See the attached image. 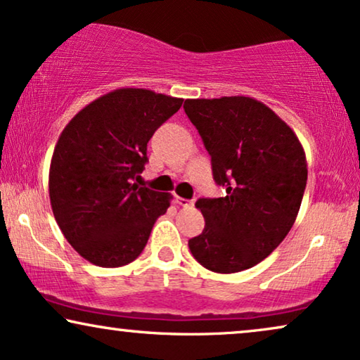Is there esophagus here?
Returning a JSON list of instances; mask_svg holds the SVG:
<instances>
[{
	"mask_svg": "<svg viewBox=\"0 0 360 360\" xmlns=\"http://www.w3.org/2000/svg\"><path fill=\"white\" fill-rule=\"evenodd\" d=\"M176 203H179L180 207H184V208L193 207V202H191V200H186V198H181V197H176Z\"/></svg>",
	"mask_w": 360,
	"mask_h": 360,
	"instance_id": "esophagus-1",
	"label": "esophagus"
}]
</instances>
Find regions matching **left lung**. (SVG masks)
Wrapping results in <instances>:
<instances>
[{
  "instance_id": "obj_1",
  "label": "left lung",
  "mask_w": 360,
  "mask_h": 360,
  "mask_svg": "<svg viewBox=\"0 0 360 360\" xmlns=\"http://www.w3.org/2000/svg\"><path fill=\"white\" fill-rule=\"evenodd\" d=\"M185 114L212 157L220 198H200L202 235L188 240L213 273L253 268L278 248L296 221L307 181L306 153L289 125L245 96L186 99Z\"/></svg>"
}]
</instances>
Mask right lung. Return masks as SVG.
Listing matches in <instances>:
<instances>
[{
	"mask_svg": "<svg viewBox=\"0 0 360 360\" xmlns=\"http://www.w3.org/2000/svg\"><path fill=\"white\" fill-rule=\"evenodd\" d=\"M184 99L115 89L74 115L56 143L49 198L69 245L102 268L129 264L146 248L170 195L140 186L147 143Z\"/></svg>",
	"mask_w": 360,
	"mask_h": 360,
	"instance_id": "obj_1",
	"label": "right lung"
}]
</instances>
